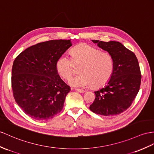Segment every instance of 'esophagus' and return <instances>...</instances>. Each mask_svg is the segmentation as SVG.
<instances>
[{
  "label": "esophagus",
  "instance_id": "esophagus-1",
  "mask_svg": "<svg viewBox=\"0 0 154 154\" xmlns=\"http://www.w3.org/2000/svg\"><path fill=\"white\" fill-rule=\"evenodd\" d=\"M75 91H76L78 92H80V93H84L85 91L84 89H77V88H75L74 89Z\"/></svg>",
  "mask_w": 154,
  "mask_h": 154
}]
</instances>
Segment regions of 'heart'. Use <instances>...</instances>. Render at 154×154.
Wrapping results in <instances>:
<instances>
[{"mask_svg":"<svg viewBox=\"0 0 154 154\" xmlns=\"http://www.w3.org/2000/svg\"><path fill=\"white\" fill-rule=\"evenodd\" d=\"M72 61L81 64L78 76L70 78L69 84L74 87L84 88L93 85L100 87L110 80L113 74L114 64L112 55L106 52H100L98 49L88 44H81L72 49ZM55 68L60 76L67 79L74 70L71 59L66 54L58 58Z\"/></svg>","mask_w":154,"mask_h":154,"instance_id":"obj_1","label":"heart"}]
</instances>
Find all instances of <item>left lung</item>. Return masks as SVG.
<instances>
[{
    "label": "left lung",
    "instance_id": "left-lung-1",
    "mask_svg": "<svg viewBox=\"0 0 154 154\" xmlns=\"http://www.w3.org/2000/svg\"><path fill=\"white\" fill-rule=\"evenodd\" d=\"M92 42L112 55L114 69L106 85L94 92L95 99L89 109L105 116L118 115L130 107L139 91L141 74L138 59L119 42Z\"/></svg>",
    "mask_w": 154,
    "mask_h": 154
}]
</instances>
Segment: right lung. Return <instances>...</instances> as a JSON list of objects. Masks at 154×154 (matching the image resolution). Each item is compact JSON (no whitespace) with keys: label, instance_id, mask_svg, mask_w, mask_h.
<instances>
[{"label":"right lung","instance_id":"obj_1","mask_svg":"<svg viewBox=\"0 0 154 154\" xmlns=\"http://www.w3.org/2000/svg\"><path fill=\"white\" fill-rule=\"evenodd\" d=\"M71 46L70 40H48L27 48L15 59L13 95L29 117L46 121L62 110L70 88L60 78L55 64Z\"/></svg>","mask_w":154,"mask_h":154}]
</instances>
